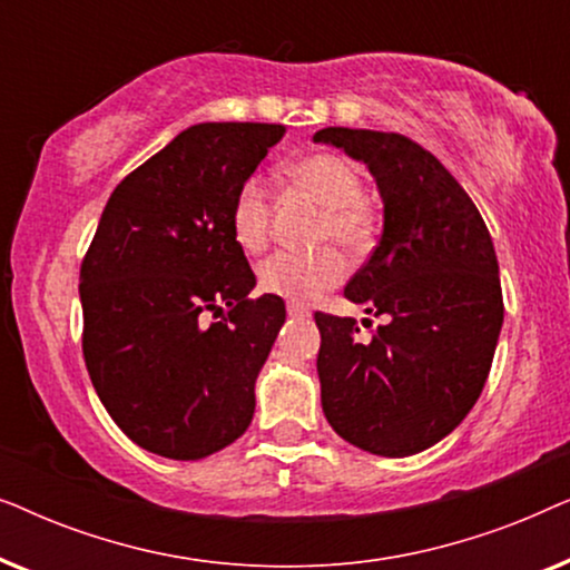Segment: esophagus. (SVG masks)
Returning a JSON list of instances; mask_svg holds the SVG:
<instances>
[{
	"label": "esophagus",
	"mask_w": 570,
	"mask_h": 570,
	"mask_svg": "<svg viewBox=\"0 0 570 570\" xmlns=\"http://www.w3.org/2000/svg\"><path fill=\"white\" fill-rule=\"evenodd\" d=\"M287 316H291V318H306L308 308L298 306V303H287Z\"/></svg>",
	"instance_id": "34e87169"
}]
</instances>
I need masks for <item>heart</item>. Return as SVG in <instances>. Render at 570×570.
<instances>
[{"label": "heart", "mask_w": 570, "mask_h": 570, "mask_svg": "<svg viewBox=\"0 0 570 570\" xmlns=\"http://www.w3.org/2000/svg\"><path fill=\"white\" fill-rule=\"evenodd\" d=\"M291 181L324 207L318 240H337L347 252H361L371 240L373 217L361 197L363 181L353 163L334 153H314L291 166ZM233 240L248 254L262 252L269 238V197L259 176L238 184L230 202ZM347 264L337 248L326 246L311 254L279 252L262 262L259 287L293 303H308L340 285Z\"/></svg>", "instance_id": "heart-1"}]
</instances>
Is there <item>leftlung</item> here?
Returning <instances> with one entry per match:
<instances>
[{
  "mask_svg": "<svg viewBox=\"0 0 570 570\" xmlns=\"http://www.w3.org/2000/svg\"><path fill=\"white\" fill-rule=\"evenodd\" d=\"M314 142L365 163L384 230L345 287L386 316L368 342L355 318L316 314V371L330 425L379 456H412L474 407L503 326L498 259L485 220L441 160L394 131L326 127Z\"/></svg>",
  "mask_w": 570,
  "mask_h": 570,
  "instance_id": "obj_1",
  "label": "left lung"
}]
</instances>
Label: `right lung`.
Returning a JSON list of instances; mask_svg holds the SVG:
<instances>
[{
  "label": "right lung",
  "instance_id": "1",
  "mask_svg": "<svg viewBox=\"0 0 570 570\" xmlns=\"http://www.w3.org/2000/svg\"><path fill=\"white\" fill-rule=\"evenodd\" d=\"M285 135L279 124H194L116 186L82 259V353L114 423L166 459L244 435L279 326L277 295L230 233V202ZM205 313L222 316L205 325Z\"/></svg>",
  "mask_w": 570,
  "mask_h": 570
}]
</instances>
